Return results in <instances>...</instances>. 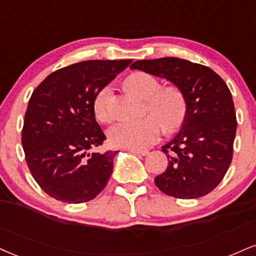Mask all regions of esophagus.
<instances>
[{
  "instance_id": "obj_1",
  "label": "esophagus",
  "mask_w": 256,
  "mask_h": 256,
  "mask_svg": "<svg viewBox=\"0 0 256 256\" xmlns=\"http://www.w3.org/2000/svg\"><path fill=\"white\" fill-rule=\"evenodd\" d=\"M130 152L134 155H140V156H146L148 155V150H134V149H130Z\"/></svg>"
}]
</instances>
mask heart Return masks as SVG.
I'll return each instance as SVG.
<instances>
[{"label": "heart", "mask_w": 256, "mask_h": 256, "mask_svg": "<svg viewBox=\"0 0 256 256\" xmlns=\"http://www.w3.org/2000/svg\"><path fill=\"white\" fill-rule=\"evenodd\" d=\"M130 93L146 100V112L149 116L137 122H122L108 131V142L112 146L143 150L152 146L161 136L163 125L167 132H175L186 118V98L180 88L164 86L148 72L131 74L125 81ZM113 96L112 86H104L98 92L93 100V110L98 122H110L113 119L110 101Z\"/></svg>", "instance_id": "b5f03b06"}]
</instances>
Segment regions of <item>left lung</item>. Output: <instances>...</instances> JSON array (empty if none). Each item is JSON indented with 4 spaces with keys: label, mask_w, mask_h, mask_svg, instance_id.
Instances as JSON below:
<instances>
[{
    "label": "left lung",
    "mask_w": 256,
    "mask_h": 256,
    "mask_svg": "<svg viewBox=\"0 0 256 256\" xmlns=\"http://www.w3.org/2000/svg\"><path fill=\"white\" fill-rule=\"evenodd\" d=\"M130 68L167 78L186 98V118L162 146L169 163L155 184L178 199L206 196L223 180L232 160L237 120L226 83L208 66L176 57L137 60Z\"/></svg>",
    "instance_id": "obj_1"
}]
</instances>
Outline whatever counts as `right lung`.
I'll list each match as a JSON object with an SVG mask.
<instances>
[{
  "mask_svg": "<svg viewBox=\"0 0 256 256\" xmlns=\"http://www.w3.org/2000/svg\"><path fill=\"white\" fill-rule=\"evenodd\" d=\"M131 62H80L50 74L33 90L21 143L30 174L52 198L81 204L106 187L118 152H89L106 140L93 100Z\"/></svg>",
  "mask_w": 256,
  "mask_h": 256,
  "instance_id": "1",
  "label": "right lung"
}]
</instances>
